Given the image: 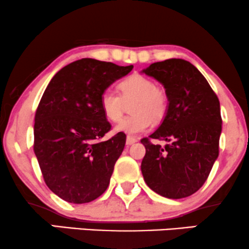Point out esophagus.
Instances as JSON below:
<instances>
[{"instance_id":"obj_1","label":"esophagus","mask_w":249,"mask_h":249,"mask_svg":"<svg viewBox=\"0 0 249 249\" xmlns=\"http://www.w3.org/2000/svg\"><path fill=\"white\" fill-rule=\"evenodd\" d=\"M135 142H137V139H135V138L127 137V139H126V144H127V146H131V144H133Z\"/></svg>"}]
</instances>
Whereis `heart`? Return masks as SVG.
I'll list each match as a JSON object with an SVG mask.
<instances>
[{
  "label": "heart",
  "mask_w": 249,
  "mask_h": 249,
  "mask_svg": "<svg viewBox=\"0 0 249 249\" xmlns=\"http://www.w3.org/2000/svg\"><path fill=\"white\" fill-rule=\"evenodd\" d=\"M119 95L107 89L100 96V109L110 122H118L126 105L132 116L122 119L115 131L133 137L147 131L154 123L161 122L168 112L169 97L165 88L156 85L146 75L134 73L118 84Z\"/></svg>",
  "instance_id": "b5f03b06"
}]
</instances>
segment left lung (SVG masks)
Returning <instances> with one entry per match:
<instances>
[{"instance_id": "8db88e82", "label": "left lung", "mask_w": 249, "mask_h": 249, "mask_svg": "<svg viewBox=\"0 0 249 249\" xmlns=\"http://www.w3.org/2000/svg\"><path fill=\"white\" fill-rule=\"evenodd\" d=\"M164 86L169 107L160 127L141 142L143 179L168 199L190 196L207 180L218 157L222 132L218 97L202 73L180 58L156 62L142 70ZM150 139L164 140V147Z\"/></svg>"}]
</instances>
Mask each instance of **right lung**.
Listing matches in <instances>:
<instances>
[{"mask_svg": "<svg viewBox=\"0 0 249 249\" xmlns=\"http://www.w3.org/2000/svg\"><path fill=\"white\" fill-rule=\"evenodd\" d=\"M133 65L81 58L61 69L47 86L34 118V153L49 190L70 203L97 199L109 186L126 135L101 141L111 125L100 96Z\"/></svg>", "mask_w": 249, "mask_h": 249, "instance_id": "add662e5", "label": "right lung"}]
</instances>
